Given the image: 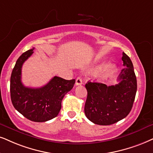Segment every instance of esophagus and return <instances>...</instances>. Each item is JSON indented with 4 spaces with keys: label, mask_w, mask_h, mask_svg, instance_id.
I'll return each mask as SVG.
<instances>
[{
    "label": "esophagus",
    "mask_w": 153,
    "mask_h": 153,
    "mask_svg": "<svg viewBox=\"0 0 153 153\" xmlns=\"http://www.w3.org/2000/svg\"><path fill=\"white\" fill-rule=\"evenodd\" d=\"M82 84V78H81L80 77H78V78H76V80H75V85H80Z\"/></svg>",
    "instance_id": "34e87169"
}]
</instances>
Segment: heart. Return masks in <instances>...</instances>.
I'll return each instance as SVG.
<instances>
[{"mask_svg": "<svg viewBox=\"0 0 153 153\" xmlns=\"http://www.w3.org/2000/svg\"><path fill=\"white\" fill-rule=\"evenodd\" d=\"M104 66L103 67V66ZM103 67L101 70H100V73H98L97 77L100 79H106L108 77L111 76L112 74L115 73L116 70H117V67L113 63H109V64L106 65L104 63H100L99 64H97L94 67V69H98L101 68Z\"/></svg>", "mask_w": 153, "mask_h": 153, "instance_id": "obj_1", "label": "heart"}]
</instances>
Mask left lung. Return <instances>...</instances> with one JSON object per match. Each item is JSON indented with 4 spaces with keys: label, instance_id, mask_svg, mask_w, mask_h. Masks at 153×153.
<instances>
[{
    "label": "left lung",
    "instance_id": "obj_1",
    "mask_svg": "<svg viewBox=\"0 0 153 153\" xmlns=\"http://www.w3.org/2000/svg\"><path fill=\"white\" fill-rule=\"evenodd\" d=\"M125 68L119 75V83L107 86L100 82H88V97L85 114L95 124L107 126L124 119L132 109L137 91V80L132 61L123 52Z\"/></svg>",
    "mask_w": 153,
    "mask_h": 153
}]
</instances>
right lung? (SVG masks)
<instances>
[{
  "label": "right lung",
  "mask_w": 153,
  "mask_h": 153,
  "mask_svg": "<svg viewBox=\"0 0 153 153\" xmlns=\"http://www.w3.org/2000/svg\"><path fill=\"white\" fill-rule=\"evenodd\" d=\"M34 49L25 51L17 60L10 77V97L15 109L25 118L34 122H44L57 117L63 98L73 88L75 80L54 76L42 88L25 87L21 81L22 67Z\"/></svg>",
  "instance_id": "add662e5"
}]
</instances>
